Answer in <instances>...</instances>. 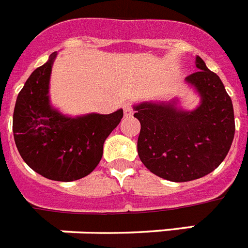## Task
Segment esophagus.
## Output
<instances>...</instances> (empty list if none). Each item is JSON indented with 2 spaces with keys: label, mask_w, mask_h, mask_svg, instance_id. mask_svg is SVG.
Returning a JSON list of instances; mask_svg holds the SVG:
<instances>
[{
  "label": "esophagus",
  "mask_w": 248,
  "mask_h": 248,
  "mask_svg": "<svg viewBox=\"0 0 248 248\" xmlns=\"http://www.w3.org/2000/svg\"><path fill=\"white\" fill-rule=\"evenodd\" d=\"M124 115H125V116H130V115H133V108H132V105L130 104L124 105Z\"/></svg>",
  "instance_id": "1"
}]
</instances>
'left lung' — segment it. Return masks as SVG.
<instances>
[{"instance_id": "8db88e82", "label": "left lung", "mask_w": 248, "mask_h": 248, "mask_svg": "<svg viewBox=\"0 0 248 248\" xmlns=\"http://www.w3.org/2000/svg\"><path fill=\"white\" fill-rule=\"evenodd\" d=\"M186 82L201 97L195 110L171 102H142L134 106L140 123L137 142L140 161L151 173L171 182H189L214 171L227 156L234 138V111L224 84L205 61Z\"/></svg>"}]
</instances>
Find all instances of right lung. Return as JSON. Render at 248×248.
Wrapping results in <instances>:
<instances>
[{
    "label": "right lung",
    "mask_w": 248,
    "mask_h": 248,
    "mask_svg": "<svg viewBox=\"0 0 248 248\" xmlns=\"http://www.w3.org/2000/svg\"><path fill=\"white\" fill-rule=\"evenodd\" d=\"M57 53L35 69L19 92L13 118L14 140L27 165L42 177L71 182L92 173L104 143L119 125L123 110L71 118L49 104V78Z\"/></svg>",
    "instance_id": "add662e5"
}]
</instances>
